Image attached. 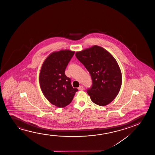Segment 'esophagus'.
I'll list each match as a JSON object with an SVG mask.
<instances>
[{
  "label": "esophagus",
  "mask_w": 155,
  "mask_h": 155,
  "mask_svg": "<svg viewBox=\"0 0 155 155\" xmlns=\"http://www.w3.org/2000/svg\"><path fill=\"white\" fill-rule=\"evenodd\" d=\"M78 89L79 91H83V89H84V87H83V86H80L78 87Z\"/></svg>",
  "instance_id": "1"
}]
</instances>
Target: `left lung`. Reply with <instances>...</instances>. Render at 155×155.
Instances as JSON below:
<instances>
[{
  "instance_id": "8db88e82",
  "label": "left lung",
  "mask_w": 155,
  "mask_h": 155,
  "mask_svg": "<svg viewBox=\"0 0 155 155\" xmlns=\"http://www.w3.org/2000/svg\"><path fill=\"white\" fill-rule=\"evenodd\" d=\"M75 55L91 76L93 84L87 92L92 102L100 106L110 104L118 95L122 85V73L117 60L97 45L76 52Z\"/></svg>"
}]
</instances>
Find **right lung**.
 I'll return each mask as SVG.
<instances>
[{
    "label": "right lung",
    "instance_id": "add662e5",
    "mask_svg": "<svg viewBox=\"0 0 155 155\" xmlns=\"http://www.w3.org/2000/svg\"><path fill=\"white\" fill-rule=\"evenodd\" d=\"M74 51L53 52L45 59L39 76L41 89L50 103L58 107L70 104L78 89L74 88L64 71Z\"/></svg>",
    "mask_w": 155,
    "mask_h": 155
}]
</instances>
